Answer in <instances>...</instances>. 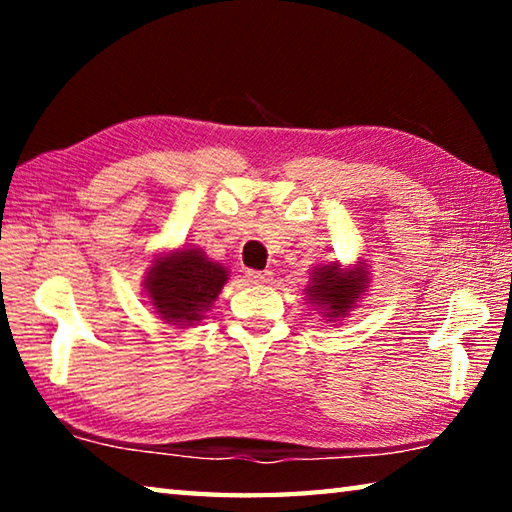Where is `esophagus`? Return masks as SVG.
<instances>
[{"mask_svg":"<svg viewBox=\"0 0 512 512\" xmlns=\"http://www.w3.org/2000/svg\"><path fill=\"white\" fill-rule=\"evenodd\" d=\"M246 277L250 284H271L273 273L271 271H248Z\"/></svg>","mask_w":512,"mask_h":512,"instance_id":"34e87169","label":"esophagus"}]
</instances>
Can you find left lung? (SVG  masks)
<instances>
[{"label":"left lung","mask_w":512,"mask_h":512,"mask_svg":"<svg viewBox=\"0 0 512 512\" xmlns=\"http://www.w3.org/2000/svg\"><path fill=\"white\" fill-rule=\"evenodd\" d=\"M368 289V271L361 262L343 271L339 262L316 266L311 282L305 287L307 300L320 309L327 320H339L357 305L363 291Z\"/></svg>","instance_id":"1"}]
</instances>
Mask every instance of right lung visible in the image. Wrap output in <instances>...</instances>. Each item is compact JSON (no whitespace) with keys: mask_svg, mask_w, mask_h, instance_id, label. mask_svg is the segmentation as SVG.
Wrapping results in <instances>:
<instances>
[{"mask_svg":"<svg viewBox=\"0 0 512 512\" xmlns=\"http://www.w3.org/2000/svg\"><path fill=\"white\" fill-rule=\"evenodd\" d=\"M225 282L228 268L212 262L201 248H180L153 259L144 289L164 323L187 327L201 323Z\"/></svg>","mask_w":512,"mask_h":512,"instance_id":"add662e5","label":"right lung"}]
</instances>
